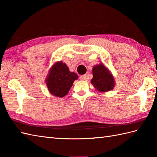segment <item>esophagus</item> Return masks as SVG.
I'll list each match as a JSON object with an SVG mask.
<instances>
[{"instance_id": "obj_1", "label": "esophagus", "mask_w": 157, "mask_h": 157, "mask_svg": "<svg viewBox=\"0 0 157 157\" xmlns=\"http://www.w3.org/2000/svg\"><path fill=\"white\" fill-rule=\"evenodd\" d=\"M79 79H80L81 80H86V75H80V77H79Z\"/></svg>"}]
</instances>
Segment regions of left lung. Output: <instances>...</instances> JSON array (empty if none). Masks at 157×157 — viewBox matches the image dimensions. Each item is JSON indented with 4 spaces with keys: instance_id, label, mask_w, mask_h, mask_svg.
I'll return each instance as SVG.
<instances>
[{
    "instance_id": "left-lung-1",
    "label": "left lung",
    "mask_w": 157,
    "mask_h": 157,
    "mask_svg": "<svg viewBox=\"0 0 157 157\" xmlns=\"http://www.w3.org/2000/svg\"><path fill=\"white\" fill-rule=\"evenodd\" d=\"M93 78L91 83L99 92H107L113 89L114 79L104 65H96L92 69Z\"/></svg>"
}]
</instances>
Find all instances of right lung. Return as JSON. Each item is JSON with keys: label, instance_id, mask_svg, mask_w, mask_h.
<instances>
[{"label": "right lung", "instance_id": "1", "mask_svg": "<svg viewBox=\"0 0 157 157\" xmlns=\"http://www.w3.org/2000/svg\"><path fill=\"white\" fill-rule=\"evenodd\" d=\"M78 78L75 73L70 72L67 65L60 61L56 63L50 70L46 83L51 94L57 97H63Z\"/></svg>", "mask_w": 157, "mask_h": 157}]
</instances>
